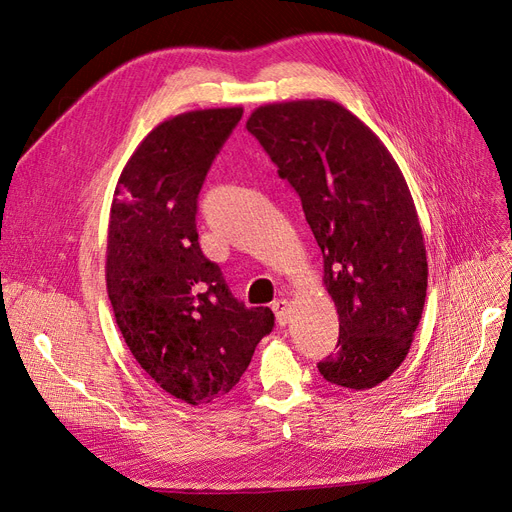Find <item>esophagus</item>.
I'll list each match as a JSON object with an SVG mask.
<instances>
[{
	"label": "esophagus",
	"instance_id": "obj_1",
	"mask_svg": "<svg viewBox=\"0 0 512 512\" xmlns=\"http://www.w3.org/2000/svg\"><path fill=\"white\" fill-rule=\"evenodd\" d=\"M273 313H275V317H277V323L279 325H288V321H290V302L288 300H275L273 302Z\"/></svg>",
	"mask_w": 512,
	"mask_h": 512
}]
</instances>
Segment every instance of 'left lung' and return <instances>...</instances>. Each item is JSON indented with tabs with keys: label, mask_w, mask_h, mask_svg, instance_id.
I'll use <instances>...</instances> for the list:
<instances>
[{
	"label": "left lung",
	"mask_w": 512,
	"mask_h": 512,
	"mask_svg": "<svg viewBox=\"0 0 512 512\" xmlns=\"http://www.w3.org/2000/svg\"><path fill=\"white\" fill-rule=\"evenodd\" d=\"M294 187L323 254L340 336L317 363L336 386L365 391L410 351L426 300V248L393 155L332 100L258 107L245 124Z\"/></svg>",
	"instance_id": "8db88e82"
}]
</instances>
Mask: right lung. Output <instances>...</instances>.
Listing matches in <instances>:
<instances>
[{"label":"right lung","instance_id":"right-lung-1","mask_svg":"<svg viewBox=\"0 0 512 512\" xmlns=\"http://www.w3.org/2000/svg\"><path fill=\"white\" fill-rule=\"evenodd\" d=\"M241 107L180 113L151 130L121 170L107 237V292L128 349L189 405L227 395L275 315L248 309L203 256L197 197Z\"/></svg>","mask_w":512,"mask_h":512}]
</instances>
